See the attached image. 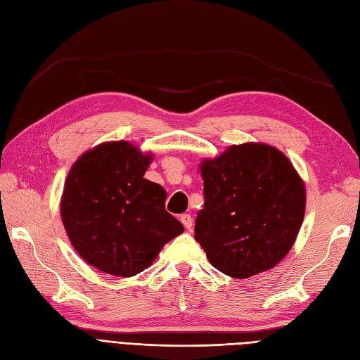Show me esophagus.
I'll return each instance as SVG.
<instances>
[{"instance_id":"esophagus-1","label":"esophagus","mask_w":360,"mask_h":360,"mask_svg":"<svg viewBox=\"0 0 360 360\" xmlns=\"http://www.w3.org/2000/svg\"><path fill=\"white\" fill-rule=\"evenodd\" d=\"M180 221H181V224L184 225V228H188V230H191V228H192V222H193L191 214H186V213L181 214V216H180Z\"/></svg>"}]
</instances>
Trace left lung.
Segmentation results:
<instances>
[{
    "instance_id": "obj_1",
    "label": "left lung",
    "mask_w": 360,
    "mask_h": 360,
    "mask_svg": "<svg viewBox=\"0 0 360 360\" xmlns=\"http://www.w3.org/2000/svg\"><path fill=\"white\" fill-rule=\"evenodd\" d=\"M204 209L195 240L212 266L246 279L290 252L304 217L307 191L290 159L274 146H230L200 165Z\"/></svg>"
}]
</instances>
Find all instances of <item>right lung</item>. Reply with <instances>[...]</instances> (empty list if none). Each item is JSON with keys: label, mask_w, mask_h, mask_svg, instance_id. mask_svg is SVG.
Here are the masks:
<instances>
[{"label": "right lung", "mask_w": 360, "mask_h": 360, "mask_svg": "<svg viewBox=\"0 0 360 360\" xmlns=\"http://www.w3.org/2000/svg\"><path fill=\"white\" fill-rule=\"evenodd\" d=\"M151 160L129 141H111L85 151L68 174L64 230L85 263L103 274L138 275L184 231L165 210V189L144 179Z\"/></svg>", "instance_id": "obj_1"}]
</instances>
